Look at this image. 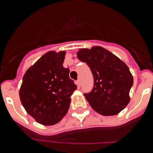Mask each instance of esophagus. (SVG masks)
Returning <instances> with one entry per match:
<instances>
[{"instance_id": "34e87169", "label": "esophagus", "mask_w": 153, "mask_h": 153, "mask_svg": "<svg viewBox=\"0 0 153 153\" xmlns=\"http://www.w3.org/2000/svg\"><path fill=\"white\" fill-rule=\"evenodd\" d=\"M76 84H77L78 86H79L81 85V79H80V78H79V79H77V81H76Z\"/></svg>"}]
</instances>
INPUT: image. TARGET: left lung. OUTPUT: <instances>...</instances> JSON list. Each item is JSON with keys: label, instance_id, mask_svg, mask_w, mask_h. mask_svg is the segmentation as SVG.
<instances>
[{"label": "left lung", "instance_id": "1", "mask_svg": "<svg viewBox=\"0 0 153 153\" xmlns=\"http://www.w3.org/2000/svg\"><path fill=\"white\" fill-rule=\"evenodd\" d=\"M76 54L88 65L93 76V90L84 94L89 104L102 116L118 114L130 101L133 77L129 67L113 53L99 46L79 49Z\"/></svg>", "mask_w": 153, "mask_h": 153}]
</instances>
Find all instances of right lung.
<instances>
[{
	"label": "right lung",
	"mask_w": 153,
	"mask_h": 153,
	"mask_svg": "<svg viewBox=\"0 0 153 153\" xmlns=\"http://www.w3.org/2000/svg\"><path fill=\"white\" fill-rule=\"evenodd\" d=\"M65 51H49L24 74L19 96L27 113L42 125L57 123L67 113L76 85L64 68Z\"/></svg>",
	"instance_id": "add662e5"
}]
</instances>
